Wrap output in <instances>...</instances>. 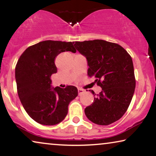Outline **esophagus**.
<instances>
[{
    "mask_svg": "<svg viewBox=\"0 0 156 156\" xmlns=\"http://www.w3.org/2000/svg\"><path fill=\"white\" fill-rule=\"evenodd\" d=\"M78 92H79V95H82L83 93L84 92V89H81V88H78Z\"/></svg>",
    "mask_w": 156,
    "mask_h": 156,
    "instance_id": "1",
    "label": "esophagus"
}]
</instances>
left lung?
Masks as SVG:
<instances>
[{"label": "left lung", "mask_w": 156, "mask_h": 156, "mask_svg": "<svg viewBox=\"0 0 156 156\" xmlns=\"http://www.w3.org/2000/svg\"><path fill=\"white\" fill-rule=\"evenodd\" d=\"M74 47L87 58L88 76L102 91L84 109L88 119L106 126L123 116L131 103L136 87L131 57L122 47L103 40L75 42ZM91 93L96 95L94 91Z\"/></svg>", "instance_id": "obj_1"}]
</instances>
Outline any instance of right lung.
<instances>
[{
	"label": "right lung",
	"instance_id": "1",
	"mask_svg": "<svg viewBox=\"0 0 156 156\" xmlns=\"http://www.w3.org/2000/svg\"><path fill=\"white\" fill-rule=\"evenodd\" d=\"M66 51L76 52L72 42L45 40L27 48L17 62L18 97L27 114L40 124L52 126L62 121L69 103L78 95L74 86L62 89L51 85V75L57 71L55 58Z\"/></svg>",
	"mask_w": 156,
	"mask_h": 156
}]
</instances>
